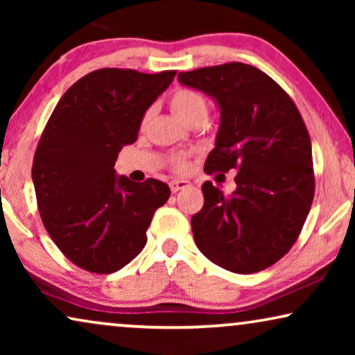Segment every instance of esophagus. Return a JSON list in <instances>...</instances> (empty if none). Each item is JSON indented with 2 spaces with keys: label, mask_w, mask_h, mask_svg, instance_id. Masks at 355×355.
Here are the masks:
<instances>
[{
  "label": "esophagus",
  "mask_w": 355,
  "mask_h": 355,
  "mask_svg": "<svg viewBox=\"0 0 355 355\" xmlns=\"http://www.w3.org/2000/svg\"><path fill=\"white\" fill-rule=\"evenodd\" d=\"M189 186H191V182L186 181V179H174V181L169 182V187H171V192H179L182 191V189H187Z\"/></svg>",
  "instance_id": "1"
}]
</instances>
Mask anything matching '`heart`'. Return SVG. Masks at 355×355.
<instances>
[{"label":"heart","mask_w":355,"mask_h":355,"mask_svg":"<svg viewBox=\"0 0 355 355\" xmlns=\"http://www.w3.org/2000/svg\"><path fill=\"white\" fill-rule=\"evenodd\" d=\"M169 106H171L173 113L178 116L179 119L186 121L191 118L193 114H198V113H205L207 114V100L203 98L202 94H198V92L192 90V89H176L169 96ZM173 166L174 169H178V171H184V169L187 168V162L184 157H176L173 159Z\"/></svg>","instance_id":"heart-1"}]
</instances>
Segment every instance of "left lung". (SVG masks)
Instances as JSON below:
<instances>
[{
  "label": "left lung",
  "instance_id": "1",
  "mask_svg": "<svg viewBox=\"0 0 355 355\" xmlns=\"http://www.w3.org/2000/svg\"><path fill=\"white\" fill-rule=\"evenodd\" d=\"M182 85L213 96L221 111L207 174L237 169L225 196L207 181L192 216L203 255L232 273L268 268L302 231L315 193L312 144L293 98L265 72L244 62L181 72Z\"/></svg>",
  "mask_w": 355,
  "mask_h": 355
}]
</instances>
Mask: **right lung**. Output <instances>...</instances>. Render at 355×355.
Wrapping results in <instances>:
<instances>
[{"instance_id": "right-lung-1", "label": "right lung", "mask_w": 355, "mask_h": 355, "mask_svg": "<svg viewBox=\"0 0 355 355\" xmlns=\"http://www.w3.org/2000/svg\"><path fill=\"white\" fill-rule=\"evenodd\" d=\"M174 76L96 69L66 90L43 129L32 166L38 211L58 249L82 270L108 275L128 265L169 198L158 179L116 176L114 162Z\"/></svg>"}]
</instances>
